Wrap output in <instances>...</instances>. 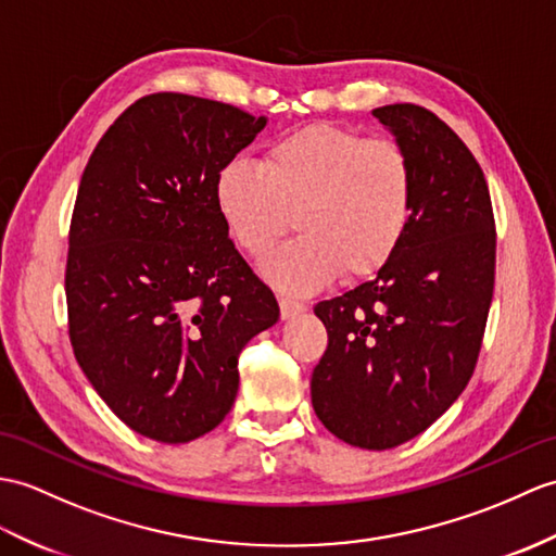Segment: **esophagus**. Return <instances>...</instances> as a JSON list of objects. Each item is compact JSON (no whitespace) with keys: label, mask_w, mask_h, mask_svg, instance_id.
I'll use <instances>...</instances> for the list:
<instances>
[{"label":"esophagus","mask_w":556,"mask_h":556,"mask_svg":"<svg viewBox=\"0 0 556 556\" xmlns=\"http://www.w3.org/2000/svg\"><path fill=\"white\" fill-rule=\"evenodd\" d=\"M279 309H281V317L289 319V317H295V315L305 313V303L287 299V295H279Z\"/></svg>","instance_id":"obj_1"}]
</instances>
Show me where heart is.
Returning a JSON list of instances; mask_svg holds the SVG:
<instances>
[{
  "mask_svg": "<svg viewBox=\"0 0 556 556\" xmlns=\"http://www.w3.org/2000/svg\"><path fill=\"white\" fill-rule=\"evenodd\" d=\"M215 203L231 241L265 255L295 227L303 237L263 263L279 289L305 293L333 277L377 275L403 243L415 170L391 137L339 125H305L265 149L263 167L235 159L215 177Z\"/></svg>",
  "mask_w": 556,
  "mask_h": 556,
  "instance_id": "b5f03b06",
  "label": "heart"
}]
</instances>
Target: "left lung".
Here are the masks:
<instances>
[{
    "mask_svg": "<svg viewBox=\"0 0 556 556\" xmlns=\"http://www.w3.org/2000/svg\"><path fill=\"white\" fill-rule=\"evenodd\" d=\"M415 170L407 235L371 281L315 305L329 345L313 371L319 421L365 450L407 443L467 389L495 289V215L479 161L429 109L374 111Z\"/></svg>",
    "mask_w": 556,
    "mask_h": 556,
    "instance_id": "8db88e82",
    "label": "left lung"
}]
</instances>
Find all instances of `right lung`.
Here are the masks:
<instances>
[{"instance_id": "1", "label": "right lung", "mask_w": 556, "mask_h": 556, "mask_svg": "<svg viewBox=\"0 0 556 556\" xmlns=\"http://www.w3.org/2000/svg\"><path fill=\"white\" fill-rule=\"evenodd\" d=\"M265 123L223 101L149 94L85 165L68 229V337L103 403L151 441L213 431L235 405L243 345L279 319L215 203L219 167Z\"/></svg>"}]
</instances>
